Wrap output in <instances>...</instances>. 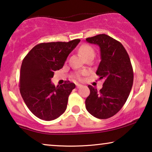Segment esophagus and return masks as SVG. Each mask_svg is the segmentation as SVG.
<instances>
[{
    "instance_id": "34e87169",
    "label": "esophagus",
    "mask_w": 152,
    "mask_h": 152,
    "mask_svg": "<svg viewBox=\"0 0 152 152\" xmlns=\"http://www.w3.org/2000/svg\"><path fill=\"white\" fill-rule=\"evenodd\" d=\"M76 86H77V88H81V87L82 86V84H76Z\"/></svg>"
}]
</instances>
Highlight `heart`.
<instances>
[{
  "label": "heart",
  "mask_w": 152,
  "mask_h": 152,
  "mask_svg": "<svg viewBox=\"0 0 152 152\" xmlns=\"http://www.w3.org/2000/svg\"><path fill=\"white\" fill-rule=\"evenodd\" d=\"M79 50H80V53L82 54V56L85 58V59L89 57V56H93V57H94L95 55L94 50H93V48L90 46L89 45H82V46L80 48ZM75 77L77 79H80V75H76Z\"/></svg>",
  "instance_id": "b5f03b06"
}]
</instances>
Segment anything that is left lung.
<instances>
[{
    "mask_svg": "<svg viewBox=\"0 0 152 152\" xmlns=\"http://www.w3.org/2000/svg\"><path fill=\"white\" fill-rule=\"evenodd\" d=\"M87 42L99 45L101 61L96 75L104 79L99 91L91 85L87 97L86 110L94 117L107 119L122 109L132 90L134 72L127 52L119 41L107 34H98L86 39Z\"/></svg>",
    "mask_w": 152,
    "mask_h": 152,
    "instance_id": "left-lung-1",
    "label": "left lung"
}]
</instances>
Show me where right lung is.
I'll list each match as a JSON object with an SVG mask.
<instances>
[{
    "mask_svg": "<svg viewBox=\"0 0 152 152\" xmlns=\"http://www.w3.org/2000/svg\"><path fill=\"white\" fill-rule=\"evenodd\" d=\"M80 39L68 42L41 43L35 45L23 60L20 67V95L30 111L41 120L50 121L66 111L68 96L75 88L69 81L55 87L51 79L63 67Z\"/></svg>",
    "mask_w": 152,
    "mask_h": 152,
    "instance_id": "right-lung-1",
    "label": "right lung"
}]
</instances>
